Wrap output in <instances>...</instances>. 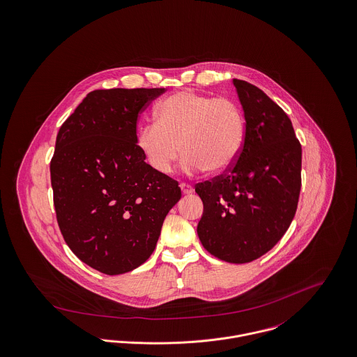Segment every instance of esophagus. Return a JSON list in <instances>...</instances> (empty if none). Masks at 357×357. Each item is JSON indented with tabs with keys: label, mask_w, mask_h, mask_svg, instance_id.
<instances>
[{
	"label": "esophagus",
	"mask_w": 357,
	"mask_h": 357,
	"mask_svg": "<svg viewBox=\"0 0 357 357\" xmlns=\"http://www.w3.org/2000/svg\"><path fill=\"white\" fill-rule=\"evenodd\" d=\"M179 188H181V190H182L183 195H192V193L195 192V189H193L190 185H188V183H181Z\"/></svg>",
	"instance_id": "esophagus-1"
}]
</instances>
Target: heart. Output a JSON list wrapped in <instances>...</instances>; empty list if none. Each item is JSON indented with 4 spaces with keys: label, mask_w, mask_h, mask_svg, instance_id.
Returning <instances> with one entry per match:
<instances>
[{
    "label": "heart",
    "mask_w": 357,
    "mask_h": 357,
    "mask_svg": "<svg viewBox=\"0 0 357 357\" xmlns=\"http://www.w3.org/2000/svg\"><path fill=\"white\" fill-rule=\"evenodd\" d=\"M155 118L156 123L138 130L137 146L149 165L162 175L171 172L181 152L186 155L182 161L185 172L205 169L211 175L229 171L242 152L245 116L230 97L182 90L158 104Z\"/></svg>",
    "instance_id": "heart-1"
}]
</instances>
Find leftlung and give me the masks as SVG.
<instances>
[{
    "mask_svg": "<svg viewBox=\"0 0 357 357\" xmlns=\"http://www.w3.org/2000/svg\"><path fill=\"white\" fill-rule=\"evenodd\" d=\"M245 116V144L227 174L196 185L202 246L227 263H249L277 245L297 209L301 145L284 111L263 90L233 80Z\"/></svg>",
    "mask_w": 357,
    "mask_h": 357,
    "instance_id": "8db88e82",
    "label": "left lung"
}]
</instances>
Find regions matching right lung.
<instances>
[{
    "mask_svg": "<svg viewBox=\"0 0 357 357\" xmlns=\"http://www.w3.org/2000/svg\"><path fill=\"white\" fill-rule=\"evenodd\" d=\"M164 91L94 90L56 138L50 179L59 227L80 260L107 275L151 257L182 196L178 182L155 171L137 146L138 115Z\"/></svg>",
    "mask_w": 357,
    "mask_h": 357,
    "instance_id": "add662e5",
    "label": "right lung"
}]
</instances>
